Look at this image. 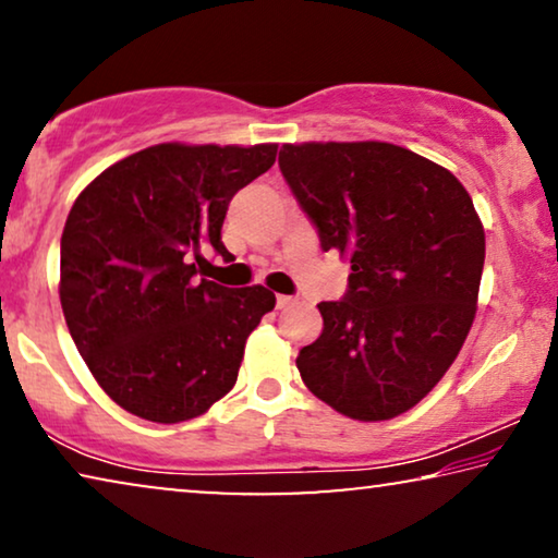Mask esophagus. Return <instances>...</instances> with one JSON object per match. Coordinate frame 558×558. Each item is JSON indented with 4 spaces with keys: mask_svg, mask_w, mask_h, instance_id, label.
<instances>
[{
    "mask_svg": "<svg viewBox=\"0 0 558 558\" xmlns=\"http://www.w3.org/2000/svg\"><path fill=\"white\" fill-rule=\"evenodd\" d=\"M294 304H296V296H287V294H279V296H277V307H279V310L294 307Z\"/></svg>",
    "mask_w": 558,
    "mask_h": 558,
    "instance_id": "34e87169",
    "label": "esophagus"
}]
</instances>
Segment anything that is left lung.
Wrapping results in <instances>:
<instances>
[{"label":"left lung","mask_w":558,"mask_h":558,"mask_svg":"<svg viewBox=\"0 0 558 558\" xmlns=\"http://www.w3.org/2000/svg\"><path fill=\"white\" fill-rule=\"evenodd\" d=\"M279 167L350 262L348 294L319 302L296 355L304 386L355 422L414 409L460 355L477 312L485 228L447 167L388 142L284 144Z\"/></svg>","instance_id":"1"}]
</instances>
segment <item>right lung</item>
Here are the masks:
<instances>
[{
    "instance_id": "add662e5",
    "label": "right lung",
    "mask_w": 558,
    "mask_h": 558,
    "mask_svg": "<svg viewBox=\"0 0 558 558\" xmlns=\"http://www.w3.org/2000/svg\"><path fill=\"white\" fill-rule=\"evenodd\" d=\"M277 144L165 142L106 167L75 197L60 239V304L96 384L129 414L180 424L235 386L248 335L277 296L197 279L203 251L231 258V197Z\"/></svg>"
}]
</instances>
